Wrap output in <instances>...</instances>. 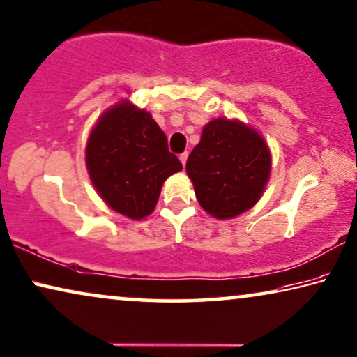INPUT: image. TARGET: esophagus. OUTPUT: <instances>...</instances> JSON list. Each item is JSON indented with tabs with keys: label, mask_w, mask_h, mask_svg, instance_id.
<instances>
[{
	"label": "esophagus",
	"mask_w": 357,
	"mask_h": 357,
	"mask_svg": "<svg viewBox=\"0 0 357 357\" xmlns=\"http://www.w3.org/2000/svg\"><path fill=\"white\" fill-rule=\"evenodd\" d=\"M178 158H180V162L185 166V164H187V159H188V153H182Z\"/></svg>",
	"instance_id": "esophagus-1"
}]
</instances>
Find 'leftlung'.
<instances>
[{"instance_id":"left-lung-1","label":"left lung","mask_w":357,"mask_h":357,"mask_svg":"<svg viewBox=\"0 0 357 357\" xmlns=\"http://www.w3.org/2000/svg\"><path fill=\"white\" fill-rule=\"evenodd\" d=\"M272 158L261 133L240 121L214 119L190 153L187 174L206 213L231 219L261 199Z\"/></svg>"}]
</instances>
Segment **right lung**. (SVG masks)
<instances>
[{
  "instance_id": "obj_1",
  "label": "right lung",
  "mask_w": 357,
  "mask_h": 357,
  "mask_svg": "<svg viewBox=\"0 0 357 357\" xmlns=\"http://www.w3.org/2000/svg\"><path fill=\"white\" fill-rule=\"evenodd\" d=\"M85 162L98 195L133 220L153 213L162 183L182 170L151 114L127 100L98 119L86 142Z\"/></svg>"
}]
</instances>
